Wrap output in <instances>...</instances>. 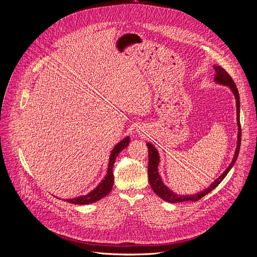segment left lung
Wrapping results in <instances>:
<instances>
[{"instance_id": "8db88e82", "label": "left lung", "mask_w": 257, "mask_h": 257, "mask_svg": "<svg viewBox=\"0 0 257 257\" xmlns=\"http://www.w3.org/2000/svg\"><path fill=\"white\" fill-rule=\"evenodd\" d=\"M214 69L216 71L215 74V81L224 85H228V87L231 89V91L233 92L235 99H236V107H237V125H238V141H237V147H236V151L234 154V157L232 159V162L230 163V165L228 166V168L225 170V172L221 175V177H219L210 187H208L207 189H205L204 191L197 193L195 195H178L176 193H174L173 191H170L166 186H164V184L162 183L159 175H158V163H159V154L157 152V150L155 149V147L151 144V143H147V147H148V180L150 183V186L153 190V192L160 197L163 201L169 202L172 204H176V203H182V202H188V201H192V202H197L199 201L201 198H203L204 196H206L207 194H209L210 192H212L227 176V174L230 172V169L232 168V166L234 165L238 154H239V150H240V144H241V125H240V100H239V93L238 90L236 88V84L234 82V80L232 79V77L229 75V73L221 66L218 65H214Z\"/></svg>"}]
</instances>
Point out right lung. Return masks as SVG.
Here are the masks:
<instances>
[{
  "label": "right lung",
  "instance_id": "obj_1",
  "mask_svg": "<svg viewBox=\"0 0 257 257\" xmlns=\"http://www.w3.org/2000/svg\"><path fill=\"white\" fill-rule=\"evenodd\" d=\"M129 142H130V138L126 137L114 147V149L112 150V153L110 155L107 175H106L105 179L101 182V184L95 190H93L91 193H89L85 196H80V197L65 200V201L69 202L71 204H74V205H89V204L95 203V202L103 199L104 197H106L111 192V190L113 188V184H114L113 166H114L116 157L118 156L120 151H122L124 148H126L128 146Z\"/></svg>",
  "mask_w": 257,
  "mask_h": 257
}]
</instances>
